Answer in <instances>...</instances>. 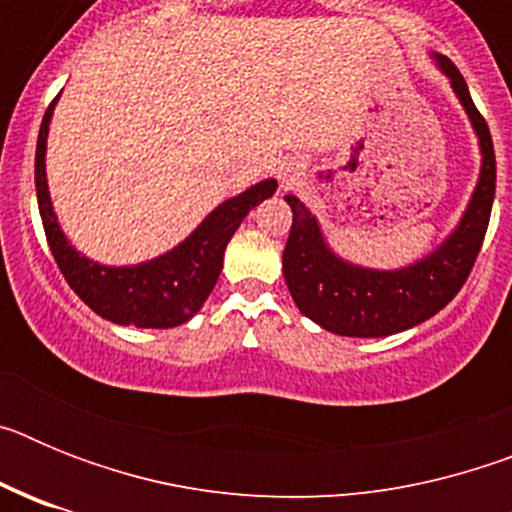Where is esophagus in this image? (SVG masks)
Here are the masks:
<instances>
[{"mask_svg":"<svg viewBox=\"0 0 512 512\" xmlns=\"http://www.w3.org/2000/svg\"><path fill=\"white\" fill-rule=\"evenodd\" d=\"M295 182H297L295 171H292V169L284 171V174H282V184H284V187H289V184H295Z\"/></svg>","mask_w":512,"mask_h":512,"instance_id":"1","label":"esophagus"}]
</instances>
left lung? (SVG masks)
<instances>
[{
  "label": "left lung",
  "instance_id": "1",
  "mask_svg": "<svg viewBox=\"0 0 512 512\" xmlns=\"http://www.w3.org/2000/svg\"><path fill=\"white\" fill-rule=\"evenodd\" d=\"M433 61L451 81L482 153L472 200L443 243L402 269H366L341 259L328 246L318 217L307 210L305 202L295 194H284L292 207V230L282 256L284 282L302 315L336 336L382 338L433 318L464 287L485 241L497 176L490 128L474 107L467 81L454 63L441 53H433Z\"/></svg>",
  "mask_w": 512,
  "mask_h": 512
}]
</instances>
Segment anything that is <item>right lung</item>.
<instances>
[{
	"label": "right lung",
	"mask_w": 512,
	"mask_h": 512,
	"mask_svg": "<svg viewBox=\"0 0 512 512\" xmlns=\"http://www.w3.org/2000/svg\"><path fill=\"white\" fill-rule=\"evenodd\" d=\"M53 107L45 110L35 148V192H38L43 230L53 259L69 287L104 320L135 328H176L192 320L215 287L223 256L243 217L277 192V179H264L246 192L217 205L179 246L156 259L133 266H107L87 259L63 235L53 212L48 176H45V146L51 128Z\"/></svg>",
	"instance_id": "add662e5"
}]
</instances>
